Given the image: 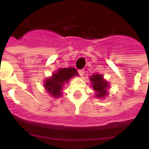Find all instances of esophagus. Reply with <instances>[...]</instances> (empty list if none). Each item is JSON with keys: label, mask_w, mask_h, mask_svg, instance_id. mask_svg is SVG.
<instances>
[{"label": "esophagus", "mask_w": 149, "mask_h": 149, "mask_svg": "<svg viewBox=\"0 0 149 149\" xmlns=\"http://www.w3.org/2000/svg\"><path fill=\"white\" fill-rule=\"evenodd\" d=\"M78 72H79V74H80L81 77H83L84 74V69H81V70H79V71H78Z\"/></svg>", "instance_id": "34e87169"}]
</instances>
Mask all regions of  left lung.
Returning a JSON list of instances; mask_svg holds the SVG:
<instances>
[{"label":"left lung","mask_w":149,"mask_h":149,"mask_svg":"<svg viewBox=\"0 0 149 149\" xmlns=\"http://www.w3.org/2000/svg\"><path fill=\"white\" fill-rule=\"evenodd\" d=\"M89 80L92 82L91 86L95 91V96L99 99H104L109 95L108 89L109 88V83L104 78L102 74L96 73L91 76Z\"/></svg>","instance_id":"8db88e82"}]
</instances>
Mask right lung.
Listing matches in <instances>:
<instances>
[{"mask_svg": "<svg viewBox=\"0 0 149 149\" xmlns=\"http://www.w3.org/2000/svg\"><path fill=\"white\" fill-rule=\"evenodd\" d=\"M77 69L72 67L59 68L51 77H47L44 82V87L47 93L54 98L61 97L62 89L65 84H68L70 79L78 76Z\"/></svg>", "mask_w": 149, "mask_h": 149, "instance_id": "obj_1", "label": "right lung"}]
</instances>
